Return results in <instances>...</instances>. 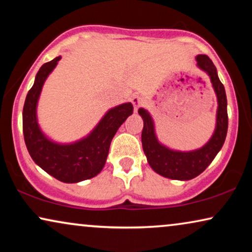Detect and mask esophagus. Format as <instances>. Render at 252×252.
I'll list each match as a JSON object with an SVG mask.
<instances>
[{
	"label": "esophagus",
	"mask_w": 252,
	"mask_h": 252,
	"mask_svg": "<svg viewBox=\"0 0 252 252\" xmlns=\"http://www.w3.org/2000/svg\"><path fill=\"white\" fill-rule=\"evenodd\" d=\"M132 103H133V106H134V110H136L140 108L141 105H142V103H143V98L141 97V96H139V95H135V96H133L132 97Z\"/></svg>",
	"instance_id": "esophagus-1"
}]
</instances>
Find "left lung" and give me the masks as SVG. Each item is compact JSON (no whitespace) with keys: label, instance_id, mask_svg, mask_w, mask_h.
<instances>
[{"label":"left lung","instance_id":"1","mask_svg":"<svg viewBox=\"0 0 252 252\" xmlns=\"http://www.w3.org/2000/svg\"><path fill=\"white\" fill-rule=\"evenodd\" d=\"M196 61L197 66L210 77L218 99L216 129L208 143L192 151L172 150L158 141L150 113L142 108L139 109V115L143 119L141 140L148 163L156 173L173 180H190L201 174L222 148L228 128L226 92L219 80L215 64L206 55H198Z\"/></svg>","mask_w":252,"mask_h":252}]
</instances>
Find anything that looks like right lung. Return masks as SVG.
<instances>
[{"label":"right lung","mask_w":252,"mask_h":252,"mask_svg":"<svg viewBox=\"0 0 252 252\" xmlns=\"http://www.w3.org/2000/svg\"><path fill=\"white\" fill-rule=\"evenodd\" d=\"M60 60L58 56L43 64L36 73L24 104L23 132L27 150L35 164L57 180L75 184L94 178L102 171L113 136L133 113V105L124 103L110 109L91 134L77 142L61 144L49 140L37 124L36 105L44 81Z\"/></svg>","instance_id":"obj_1"}]
</instances>
